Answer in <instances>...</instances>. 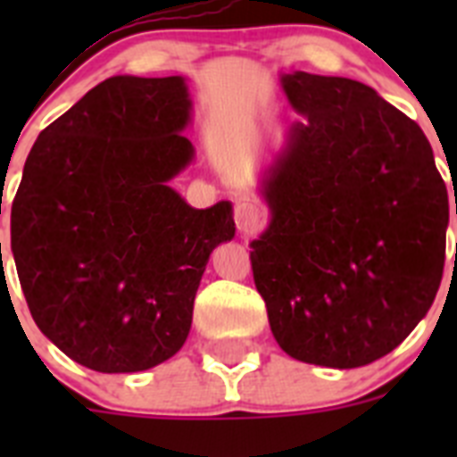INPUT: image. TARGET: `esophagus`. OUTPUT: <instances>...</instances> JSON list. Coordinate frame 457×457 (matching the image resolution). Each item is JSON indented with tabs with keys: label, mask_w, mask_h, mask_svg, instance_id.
<instances>
[{
	"label": "esophagus",
	"mask_w": 457,
	"mask_h": 457,
	"mask_svg": "<svg viewBox=\"0 0 457 457\" xmlns=\"http://www.w3.org/2000/svg\"><path fill=\"white\" fill-rule=\"evenodd\" d=\"M236 226L242 236H253L261 226V210L253 204H237Z\"/></svg>",
	"instance_id": "obj_1"
}]
</instances>
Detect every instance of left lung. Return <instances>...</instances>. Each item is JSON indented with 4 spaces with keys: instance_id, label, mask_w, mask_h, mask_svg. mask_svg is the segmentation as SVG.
Listing matches in <instances>:
<instances>
[{
    "instance_id": "obj_1",
    "label": "left lung",
    "mask_w": 457,
    "mask_h": 457,
    "mask_svg": "<svg viewBox=\"0 0 457 457\" xmlns=\"http://www.w3.org/2000/svg\"><path fill=\"white\" fill-rule=\"evenodd\" d=\"M278 84L302 119L258 180L270 221L249 245L253 281L286 354L357 369L433 304L449 194L421 128L375 88L302 71Z\"/></svg>"
}]
</instances>
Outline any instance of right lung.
Returning <instances> with one entry per match:
<instances>
[{"label":"right lung","mask_w":457,"mask_h":457,"mask_svg":"<svg viewBox=\"0 0 457 457\" xmlns=\"http://www.w3.org/2000/svg\"><path fill=\"white\" fill-rule=\"evenodd\" d=\"M187 78L114 75L40 132L11 208V252L36 325L98 373L183 348L231 201L192 208L169 185L194 162ZM2 247V245H0Z\"/></svg>","instance_id":"right-lung-1"}]
</instances>
